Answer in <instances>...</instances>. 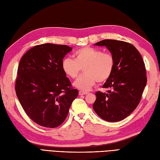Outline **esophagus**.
<instances>
[{"label":"esophagus","mask_w":160,"mask_h":160,"mask_svg":"<svg viewBox=\"0 0 160 160\" xmlns=\"http://www.w3.org/2000/svg\"><path fill=\"white\" fill-rule=\"evenodd\" d=\"M87 94H88V92H83V91H79V95H86Z\"/></svg>","instance_id":"esophagus-1"}]
</instances>
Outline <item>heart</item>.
<instances>
[{
    "instance_id": "1",
    "label": "heart",
    "mask_w": 160,
    "mask_h": 160,
    "mask_svg": "<svg viewBox=\"0 0 160 160\" xmlns=\"http://www.w3.org/2000/svg\"><path fill=\"white\" fill-rule=\"evenodd\" d=\"M74 59L66 58L63 59L62 68L66 75L76 79L81 69L84 75L74 83V86L82 91H89L97 82L103 83L111 77L114 69L115 59L109 52L99 49L84 47L76 51Z\"/></svg>"
}]
</instances>
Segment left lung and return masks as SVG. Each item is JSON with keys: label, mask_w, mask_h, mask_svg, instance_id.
Instances as JSON below:
<instances>
[{"label": "left lung", "mask_w": 160, "mask_h": 160, "mask_svg": "<svg viewBox=\"0 0 160 160\" xmlns=\"http://www.w3.org/2000/svg\"><path fill=\"white\" fill-rule=\"evenodd\" d=\"M94 46L107 47L114 58L115 66L102 86L107 92H96L93 109L106 121L118 122L130 115L139 104L147 81L144 63L136 48L127 42L104 40Z\"/></svg>", "instance_id": "8db88e82"}]
</instances>
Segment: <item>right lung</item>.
<instances>
[{
	"instance_id": "right-lung-1",
	"label": "right lung",
	"mask_w": 160,
	"mask_h": 160,
	"mask_svg": "<svg viewBox=\"0 0 160 160\" xmlns=\"http://www.w3.org/2000/svg\"><path fill=\"white\" fill-rule=\"evenodd\" d=\"M66 45L43 44L31 48L20 59L16 81L17 97L38 125L55 128L64 121L79 92L62 68Z\"/></svg>"
}]
</instances>
